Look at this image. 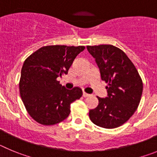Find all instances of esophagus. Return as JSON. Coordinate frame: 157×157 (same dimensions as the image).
Returning a JSON list of instances; mask_svg holds the SVG:
<instances>
[{
	"mask_svg": "<svg viewBox=\"0 0 157 157\" xmlns=\"http://www.w3.org/2000/svg\"><path fill=\"white\" fill-rule=\"evenodd\" d=\"M82 96H83V97H84V98H87V97H89V96H90V94H86V92H83Z\"/></svg>",
	"mask_w": 157,
	"mask_h": 157,
	"instance_id": "esophagus-1",
	"label": "esophagus"
}]
</instances>
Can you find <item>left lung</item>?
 <instances>
[{"instance_id": "1", "label": "left lung", "mask_w": 157, "mask_h": 157, "mask_svg": "<svg viewBox=\"0 0 157 157\" xmlns=\"http://www.w3.org/2000/svg\"><path fill=\"white\" fill-rule=\"evenodd\" d=\"M95 58L101 79L108 83V97H98L99 103L91 109V121L103 128H116L125 123L138 109L143 90V83L126 53L112 45L86 46Z\"/></svg>"}]
</instances>
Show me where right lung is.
<instances>
[{
  "label": "right lung",
  "instance_id": "obj_1",
  "mask_svg": "<svg viewBox=\"0 0 157 157\" xmlns=\"http://www.w3.org/2000/svg\"><path fill=\"white\" fill-rule=\"evenodd\" d=\"M85 46L47 45L25 59L19 80V94L28 114L45 126L59 123L70 114L71 104L82 95L78 87L67 90L58 77L67 74Z\"/></svg>",
  "mask_w": 157,
  "mask_h": 157
}]
</instances>
